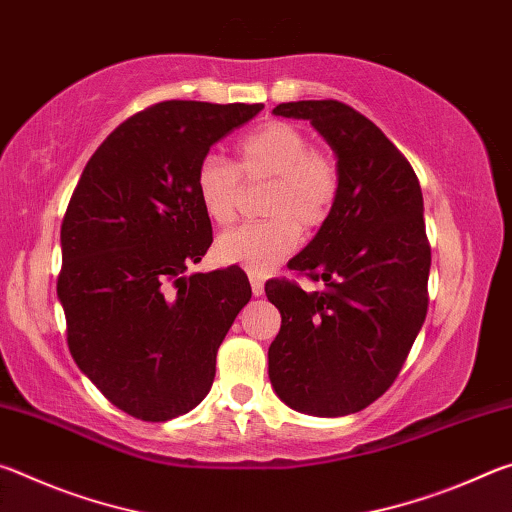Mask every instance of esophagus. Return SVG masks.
<instances>
[{"label":"esophagus","instance_id":"34e87169","mask_svg":"<svg viewBox=\"0 0 512 512\" xmlns=\"http://www.w3.org/2000/svg\"><path fill=\"white\" fill-rule=\"evenodd\" d=\"M250 287H253V293L255 296H262L264 293V280L255 273H250Z\"/></svg>","mask_w":512,"mask_h":512}]
</instances>
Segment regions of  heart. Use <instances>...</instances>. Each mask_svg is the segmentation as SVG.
<instances>
[{"label": "heart", "instance_id": "b5f03b06", "mask_svg": "<svg viewBox=\"0 0 512 512\" xmlns=\"http://www.w3.org/2000/svg\"><path fill=\"white\" fill-rule=\"evenodd\" d=\"M241 180L268 183L262 198L266 221L235 228L216 241L225 264L262 275L300 246V230L323 228L341 192L339 162L329 151L311 146L309 135L289 121H268L239 137L235 164L207 153L196 167V194L205 214L225 228L239 216Z\"/></svg>", "mask_w": 512, "mask_h": 512}]
</instances>
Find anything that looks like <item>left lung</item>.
<instances>
[{"label": "left lung", "instance_id": "8db88e82", "mask_svg": "<svg viewBox=\"0 0 512 512\" xmlns=\"http://www.w3.org/2000/svg\"><path fill=\"white\" fill-rule=\"evenodd\" d=\"M273 115L311 121L336 153L341 192L318 235L289 262L323 289L307 293L287 277L264 287L282 314L268 377L300 413H357L391 388L427 316L422 189L402 151L348 103L291 101Z\"/></svg>", "mask_w": 512, "mask_h": 512}]
</instances>
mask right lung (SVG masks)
<instances>
[{"label": "right lung", "mask_w": 512, "mask_h": 512, "mask_svg": "<svg viewBox=\"0 0 512 512\" xmlns=\"http://www.w3.org/2000/svg\"><path fill=\"white\" fill-rule=\"evenodd\" d=\"M262 108L155 103L103 140L69 198L56 284L69 352L133 418L167 422L203 402L216 350L253 296L239 268L183 273L212 244L198 162Z\"/></svg>", "instance_id": "obj_1"}]
</instances>
